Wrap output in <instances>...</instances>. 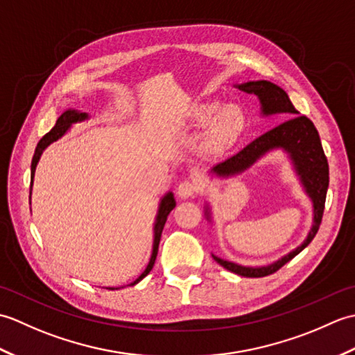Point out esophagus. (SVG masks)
Here are the masks:
<instances>
[{"instance_id":"1","label":"esophagus","mask_w":355,"mask_h":355,"mask_svg":"<svg viewBox=\"0 0 355 355\" xmlns=\"http://www.w3.org/2000/svg\"><path fill=\"white\" fill-rule=\"evenodd\" d=\"M198 191H200V186L197 182H193V180H184V182L180 183L177 187V193L182 198H191Z\"/></svg>"}]
</instances>
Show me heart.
<instances>
[{"label": "heart", "mask_w": 355, "mask_h": 355, "mask_svg": "<svg viewBox=\"0 0 355 355\" xmlns=\"http://www.w3.org/2000/svg\"><path fill=\"white\" fill-rule=\"evenodd\" d=\"M210 121L206 132V145L212 150H224L239 140L245 130V114L238 105H224L205 102L193 105L191 111V125L202 128Z\"/></svg>", "instance_id": "b5f03b06"}]
</instances>
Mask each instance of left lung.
<instances>
[{"label": "left lung", "mask_w": 355, "mask_h": 355, "mask_svg": "<svg viewBox=\"0 0 355 355\" xmlns=\"http://www.w3.org/2000/svg\"><path fill=\"white\" fill-rule=\"evenodd\" d=\"M245 93H253L258 97L261 105V117L285 116L286 120L273 130L259 135L252 143L241 149L238 154L229 157L227 160L215 164L209 171L210 177L215 178H232L250 169L261 158L273 150H282L290 160L294 175L297 177L305 195L313 206V223L306 238L291 252L284 254L267 266H241L238 262L223 259L220 256L212 254L214 259L225 270L244 277H262L275 273L284 263L291 261L304 248L311 243L313 238L320 227L323 207H325L327 191L329 184V168L325 153H323L319 132L314 123L305 116H299V111L293 107L288 94L281 87L270 80H248L244 84L235 85ZM205 216L212 224V209L209 202H205Z\"/></svg>", "instance_id": "obj_1"}]
</instances>
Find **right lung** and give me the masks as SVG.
<instances>
[{
	"label": "right lung",
	"instance_id": "add662e5",
	"mask_svg": "<svg viewBox=\"0 0 355 355\" xmlns=\"http://www.w3.org/2000/svg\"><path fill=\"white\" fill-rule=\"evenodd\" d=\"M88 112L84 111H79V110H69L65 111L61 114L56 120V125L51 128V131L47 132L44 135V137L37 143V146L35 149V155L32 158V173H30V197H32V186H33V178H35V171H36V166L37 162H40V158L42 155V153L45 149H47L51 143L58 141L61 137L70 131V128L74 123H80V122H85V120H89ZM175 207V198H173V193L171 191L166 192L163 197L160 198V202H158V210H157V215H155V221H154V241H153V252H150V258L146 268L143 270V273L132 281L130 284V286L139 284L143 277H145L150 270L154 267V262L157 258V253H158V244H160V238H162V232L164 227V223L168 220V215L172 212V209ZM108 290H119V286H107Z\"/></svg>",
	"mask_w": 355,
	"mask_h": 355
}]
</instances>
